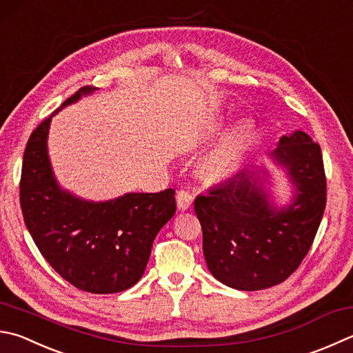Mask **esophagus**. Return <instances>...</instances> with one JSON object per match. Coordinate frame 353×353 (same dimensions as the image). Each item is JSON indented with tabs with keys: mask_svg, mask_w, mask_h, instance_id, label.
<instances>
[{
	"mask_svg": "<svg viewBox=\"0 0 353 353\" xmlns=\"http://www.w3.org/2000/svg\"><path fill=\"white\" fill-rule=\"evenodd\" d=\"M192 203H194V195L188 190H178L176 192V205L179 210H188Z\"/></svg>",
	"mask_w": 353,
	"mask_h": 353,
	"instance_id": "1",
	"label": "esophagus"
}]
</instances>
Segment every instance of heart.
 Here are the masks:
<instances>
[{
	"instance_id": "heart-1",
	"label": "heart",
	"mask_w": 353,
	"mask_h": 353,
	"mask_svg": "<svg viewBox=\"0 0 353 353\" xmlns=\"http://www.w3.org/2000/svg\"><path fill=\"white\" fill-rule=\"evenodd\" d=\"M221 123L214 121L209 130L215 132ZM252 123L241 121L236 128L232 129L214 149L208 152L198 164V170L205 179H224L235 172L248 150L252 137Z\"/></svg>"
}]
</instances>
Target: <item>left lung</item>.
<instances>
[{
  "instance_id": "left-lung-1",
  "label": "left lung",
  "mask_w": 353,
  "mask_h": 353,
  "mask_svg": "<svg viewBox=\"0 0 353 353\" xmlns=\"http://www.w3.org/2000/svg\"><path fill=\"white\" fill-rule=\"evenodd\" d=\"M269 158L294 185L284 208L272 203L265 189L268 169L254 165L195 198L210 274L238 290H261L288 280L307 255L325 209L320 144L296 130L283 135Z\"/></svg>"
}]
</instances>
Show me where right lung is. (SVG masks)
<instances>
[{"label": "right lung", "mask_w": 353, "mask_h": 353, "mask_svg": "<svg viewBox=\"0 0 353 353\" xmlns=\"http://www.w3.org/2000/svg\"><path fill=\"white\" fill-rule=\"evenodd\" d=\"M94 90L79 89L32 132L19 203L37 248L65 281L90 294H117L141 280L152 243L176 210L175 190L88 201L61 189L48 152L52 117Z\"/></svg>", "instance_id": "1"}]
</instances>
